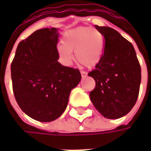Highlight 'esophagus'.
Instances as JSON below:
<instances>
[{
    "mask_svg": "<svg viewBox=\"0 0 151 151\" xmlns=\"http://www.w3.org/2000/svg\"><path fill=\"white\" fill-rule=\"evenodd\" d=\"M81 74H82V78H86L87 76V73L85 72V71H81Z\"/></svg>",
    "mask_w": 151,
    "mask_h": 151,
    "instance_id": "1",
    "label": "esophagus"
}]
</instances>
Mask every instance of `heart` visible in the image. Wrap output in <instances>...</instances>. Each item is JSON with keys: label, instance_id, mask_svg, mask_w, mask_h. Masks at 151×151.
Returning a JSON list of instances; mask_svg holds the SVG:
<instances>
[{"label": "heart", "instance_id": "obj_1", "mask_svg": "<svg viewBox=\"0 0 151 151\" xmlns=\"http://www.w3.org/2000/svg\"><path fill=\"white\" fill-rule=\"evenodd\" d=\"M104 48V35L96 29L78 27L65 32L62 43L57 47L63 61L69 65L73 59L72 52L81 65L91 68L101 59Z\"/></svg>", "mask_w": 151, "mask_h": 151}]
</instances>
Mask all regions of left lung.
Masks as SVG:
<instances>
[{
  "instance_id": "8db88e82",
  "label": "left lung",
  "mask_w": 151,
  "mask_h": 151,
  "mask_svg": "<svg viewBox=\"0 0 151 151\" xmlns=\"http://www.w3.org/2000/svg\"><path fill=\"white\" fill-rule=\"evenodd\" d=\"M95 28L105 40L104 50L95 69L88 73L95 81L90 98L108 119L125 116L135 105L141 84V66L133 44L108 27Z\"/></svg>"
}]
</instances>
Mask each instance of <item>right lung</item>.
<instances>
[{"label": "right lung", "instance_id": "obj_1", "mask_svg": "<svg viewBox=\"0 0 151 151\" xmlns=\"http://www.w3.org/2000/svg\"><path fill=\"white\" fill-rule=\"evenodd\" d=\"M58 29L43 28L18 43L11 64L15 99L23 112L50 122L65 111L70 92L82 76L58 62Z\"/></svg>", "mask_w": 151, "mask_h": 151}]
</instances>
